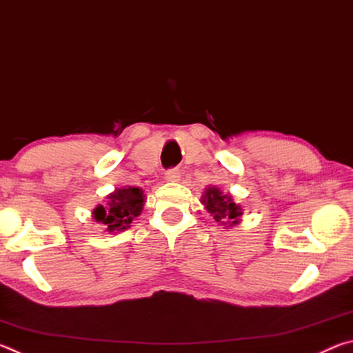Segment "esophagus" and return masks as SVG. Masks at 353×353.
Segmentation results:
<instances>
[{
	"label": "esophagus",
	"instance_id": "34e87169",
	"mask_svg": "<svg viewBox=\"0 0 353 353\" xmlns=\"http://www.w3.org/2000/svg\"><path fill=\"white\" fill-rule=\"evenodd\" d=\"M165 181H168V182H177V181H181V171H179L177 168L168 170V171L165 172Z\"/></svg>",
	"mask_w": 353,
	"mask_h": 353
}]
</instances>
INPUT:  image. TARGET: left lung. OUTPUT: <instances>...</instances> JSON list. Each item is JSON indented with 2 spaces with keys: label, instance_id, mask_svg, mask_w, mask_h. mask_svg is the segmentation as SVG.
Returning a JSON list of instances; mask_svg holds the SVG:
<instances>
[{
  "label": "left lung",
  "instance_id": "obj_1",
  "mask_svg": "<svg viewBox=\"0 0 353 353\" xmlns=\"http://www.w3.org/2000/svg\"><path fill=\"white\" fill-rule=\"evenodd\" d=\"M201 204L224 229H232L241 223L243 207L236 204L234 196L224 194L218 187L208 185L201 198Z\"/></svg>",
  "mask_w": 353,
  "mask_h": 353
}]
</instances>
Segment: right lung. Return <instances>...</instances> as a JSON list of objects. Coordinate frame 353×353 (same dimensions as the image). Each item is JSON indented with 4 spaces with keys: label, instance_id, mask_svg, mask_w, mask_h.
I'll list each match as a JSON object with an SVG mask.
<instances>
[{
    "label": "right lung",
    "instance_id": "add662e5",
    "mask_svg": "<svg viewBox=\"0 0 353 353\" xmlns=\"http://www.w3.org/2000/svg\"><path fill=\"white\" fill-rule=\"evenodd\" d=\"M146 194L139 187H121L107 196L105 205L93 208V219L104 225V232L118 234L130 227L134 218L140 216Z\"/></svg>",
    "mask_w": 353,
    "mask_h": 353
}]
</instances>
